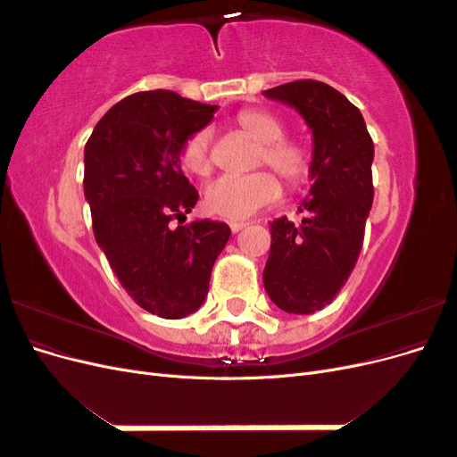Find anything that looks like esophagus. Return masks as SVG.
<instances>
[{"instance_id":"1","label":"esophagus","mask_w":457,"mask_h":457,"mask_svg":"<svg viewBox=\"0 0 457 457\" xmlns=\"http://www.w3.org/2000/svg\"><path fill=\"white\" fill-rule=\"evenodd\" d=\"M242 228H245V223H230V230L237 234V232H240Z\"/></svg>"}]
</instances>
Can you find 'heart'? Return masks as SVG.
I'll use <instances>...</instances> for the list:
<instances>
[{"label":"heart","instance_id":"b5f03b06","mask_svg":"<svg viewBox=\"0 0 457 457\" xmlns=\"http://www.w3.org/2000/svg\"><path fill=\"white\" fill-rule=\"evenodd\" d=\"M238 128L259 143L257 168H272L289 188H299L311 175V154L305 146L287 141L284 123L261 108H247L237 116ZM181 165L190 175L207 177L213 170L212 131L204 128L192 133L181 148ZM280 198V183L269 171L247 177L223 175L207 185L204 192L205 210L225 220H245L262 207Z\"/></svg>","mask_w":457,"mask_h":457}]
</instances>
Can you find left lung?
Wrapping results in <instances>:
<instances>
[{
	"label": "left lung",
	"instance_id": "obj_1",
	"mask_svg": "<svg viewBox=\"0 0 457 457\" xmlns=\"http://www.w3.org/2000/svg\"><path fill=\"white\" fill-rule=\"evenodd\" d=\"M294 106L312 131V187L299 225L280 217L270 223V252L262 282L276 307L311 314L336 299L362 250L373 202V141L347 96L316 79H299L262 91Z\"/></svg>",
	"mask_w": 457,
	"mask_h": 457
}]
</instances>
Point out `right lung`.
<instances>
[{"instance_id":"obj_1","label":"right lung","mask_w":457,"mask_h":457,"mask_svg":"<svg viewBox=\"0 0 457 457\" xmlns=\"http://www.w3.org/2000/svg\"><path fill=\"white\" fill-rule=\"evenodd\" d=\"M215 110L168 89L133 93L99 120L84 152L95 240L137 305L168 320L202 307L230 238L227 223L183 225L198 190L181 148Z\"/></svg>"}]
</instances>
